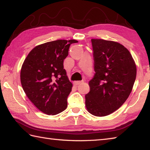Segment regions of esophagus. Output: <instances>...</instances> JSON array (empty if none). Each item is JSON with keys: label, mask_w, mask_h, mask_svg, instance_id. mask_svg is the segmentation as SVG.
Wrapping results in <instances>:
<instances>
[{"label": "esophagus", "mask_w": 150, "mask_h": 150, "mask_svg": "<svg viewBox=\"0 0 150 150\" xmlns=\"http://www.w3.org/2000/svg\"><path fill=\"white\" fill-rule=\"evenodd\" d=\"M83 82H84L83 81H75V82H74V84H75V85H79V84H82Z\"/></svg>", "instance_id": "obj_1"}]
</instances>
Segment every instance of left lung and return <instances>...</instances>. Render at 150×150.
I'll list each match as a JSON object with an SVG mask.
<instances>
[{
    "mask_svg": "<svg viewBox=\"0 0 150 150\" xmlns=\"http://www.w3.org/2000/svg\"><path fill=\"white\" fill-rule=\"evenodd\" d=\"M91 41L95 73L89 82L90 91L85 95L86 106L95 116H106L128 98L136 79V66L122 44L103 39Z\"/></svg>",
    "mask_w": 150,
    "mask_h": 150,
    "instance_id": "obj_1",
    "label": "left lung"
}]
</instances>
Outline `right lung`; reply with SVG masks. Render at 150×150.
I'll return each instance as SVG.
<instances>
[{"mask_svg":"<svg viewBox=\"0 0 150 150\" xmlns=\"http://www.w3.org/2000/svg\"><path fill=\"white\" fill-rule=\"evenodd\" d=\"M75 40H57L36 46L22 66V88L35 107L47 115H57L68 106L73 84L64 69V60Z\"/></svg>","mask_w":150,"mask_h":150,"instance_id":"obj_1","label":"right lung"}]
</instances>
